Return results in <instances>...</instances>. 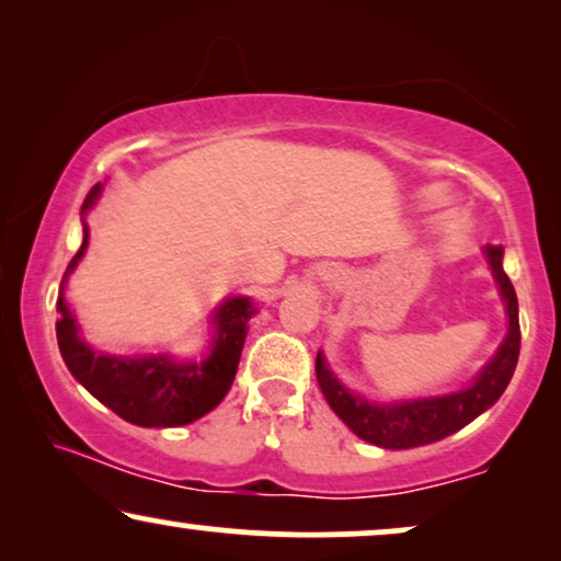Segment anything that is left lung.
Wrapping results in <instances>:
<instances>
[{
	"label": "left lung",
	"mask_w": 561,
	"mask_h": 561,
	"mask_svg": "<svg viewBox=\"0 0 561 561\" xmlns=\"http://www.w3.org/2000/svg\"><path fill=\"white\" fill-rule=\"evenodd\" d=\"M488 263L493 267V278L497 280L501 296L508 311V334L495 357L482 367L478 378L470 388L457 390L449 396L416 398V401H398V403H370L365 398L350 393L334 373L329 370L321 352L317 355V380L321 393L332 411L355 432L359 439L375 444L382 449H411L424 447V444L439 442L444 436L459 432L488 411L503 390L508 388L516 370L518 352H520V327H518V298L513 290V283L503 271V248H485Z\"/></svg>",
	"instance_id": "obj_1"
}]
</instances>
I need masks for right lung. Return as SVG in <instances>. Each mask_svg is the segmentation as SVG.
Listing matches in <instances>:
<instances>
[{
	"mask_svg": "<svg viewBox=\"0 0 561 561\" xmlns=\"http://www.w3.org/2000/svg\"><path fill=\"white\" fill-rule=\"evenodd\" d=\"M102 183H96L83 198L81 214L96 204ZM89 244V227L83 219V242L66 267L58 294L56 334L64 363L76 380L89 390L96 401L112 409L135 426H186L217 409L227 390L232 388L237 365H240L242 344L248 336V321L255 306L248 296H234L221 301L214 311L211 352L202 363H179L168 355L117 357L94 352L81 340L71 309L64 298V286L73 267L79 265Z\"/></svg>",
	"mask_w": 561,
	"mask_h": 561,
	"instance_id": "add662e5",
	"label": "right lung"
}]
</instances>
